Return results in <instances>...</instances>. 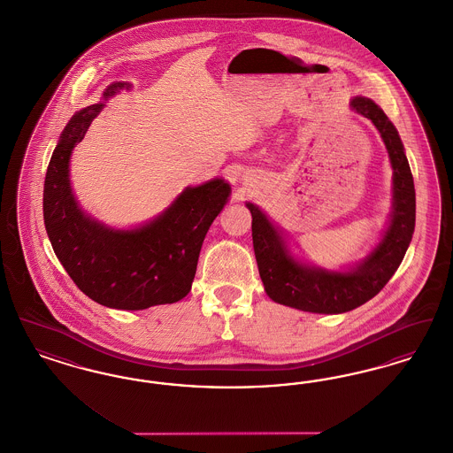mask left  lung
I'll list each match as a JSON object with an SVG mask.
<instances>
[{
    "label": "left lung",
    "instance_id": "left-lung-1",
    "mask_svg": "<svg viewBox=\"0 0 453 453\" xmlns=\"http://www.w3.org/2000/svg\"><path fill=\"white\" fill-rule=\"evenodd\" d=\"M351 107L373 122L394 168V212L379 246L351 272H326L303 266L287 251L275 226L257 205L246 203L253 222V248L259 277L272 301L307 312L342 314L375 297L399 268L410 246L416 220V194L401 137L382 108L357 96Z\"/></svg>",
    "mask_w": 453,
    "mask_h": 453
}]
</instances>
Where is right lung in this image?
<instances>
[{
  "label": "right lung",
  "instance_id": "add662e5",
  "mask_svg": "<svg viewBox=\"0 0 453 453\" xmlns=\"http://www.w3.org/2000/svg\"><path fill=\"white\" fill-rule=\"evenodd\" d=\"M127 83H113L111 96ZM102 104L80 110L65 126L43 181V224L56 257L78 288L102 305L141 311L183 299L196 272L203 237L231 187L217 178L187 188L163 216L134 231H113L85 216L69 187L71 151L83 141Z\"/></svg>",
  "mask_w": 453,
  "mask_h": 453
}]
</instances>
